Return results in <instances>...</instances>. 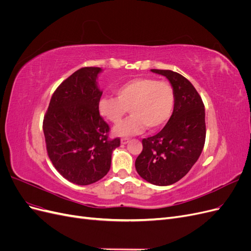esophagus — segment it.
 Masks as SVG:
<instances>
[{"label": "esophagus", "mask_w": 251, "mask_h": 251, "mask_svg": "<svg viewBox=\"0 0 251 251\" xmlns=\"http://www.w3.org/2000/svg\"><path fill=\"white\" fill-rule=\"evenodd\" d=\"M128 141H130V138H127V137L121 138V143H123V144H126Z\"/></svg>", "instance_id": "34e87169"}]
</instances>
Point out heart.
Returning a JSON list of instances; mask_svg holds the SVG:
<instances>
[{
	"mask_svg": "<svg viewBox=\"0 0 251 251\" xmlns=\"http://www.w3.org/2000/svg\"><path fill=\"white\" fill-rule=\"evenodd\" d=\"M116 96H103L98 101L100 115L119 125L127 111L132 116L116 128L119 135L141 132L144 127L154 131L166 124L175 105V91L168 81L150 77L126 80L115 89Z\"/></svg>",
	"mask_w": 251,
	"mask_h": 251,
	"instance_id": "heart-1",
	"label": "heart"
}]
</instances>
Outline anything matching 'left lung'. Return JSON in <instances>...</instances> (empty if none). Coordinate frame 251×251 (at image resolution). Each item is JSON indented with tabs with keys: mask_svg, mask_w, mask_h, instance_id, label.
I'll return each instance as SVG.
<instances>
[{
	"mask_svg": "<svg viewBox=\"0 0 251 251\" xmlns=\"http://www.w3.org/2000/svg\"><path fill=\"white\" fill-rule=\"evenodd\" d=\"M151 72L171 81L174 112L160 132L142 139V151L135 168L150 183L165 186L183 178L200 157L206 137L205 109L199 93L181 74L158 69Z\"/></svg>",
	"mask_w": 251,
	"mask_h": 251,
	"instance_id": "left-lung-1",
	"label": "left lung"
}]
</instances>
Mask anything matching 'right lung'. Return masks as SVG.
<instances>
[{
	"mask_svg": "<svg viewBox=\"0 0 251 251\" xmlns=\"http://www.w3.org/2000/svg\"><path fill=\"white\" fill-rule=\"evenodd\" d=\"M98 67H85L65 79L52 94L43 130L48 157L72 183L100 180L111 166L120 138H110V126L98 111L102 92L96 85Z\"/></svg>",
	"mask_w": 251,
	"mask_h": 251,
	"instance_id": "1",
	"label": "right lung"
}]
</instances>
